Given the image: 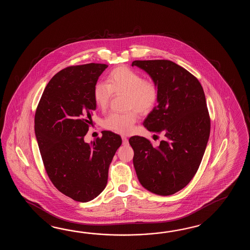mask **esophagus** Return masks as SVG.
<instances>
[{
    "mask_svg": "<svg viewBox=\"0 0 250 250\" xmlns=\"http://www.w3.org/2000/svg\"><path fill=\"white\" fill-rule=\"evenodd\" d=\"M123 138V145H127L128 144V140H127V138L125 137V136H123L122 137Z\"/></svg>",
    "mask_w": 250,
    "mask_h": 250,
    "instance_id": "esophagus-1",
    "label": "esophagus"
}]
</instances>
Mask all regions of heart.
I'll return each instance as SVG.
<instances>
[{"label":"heart","instance_id":"obj_1","mask_svg":"<svg viewBox=\"0 0 250 250\" xmlns=\"http://www.w3.org/2000/svg\"><path fill=\"white\" fill-rule=\"evenodd\" d=\"M94 100L102 110L106 109L112 94H125L123 113L112 112L104 122V127L119 134L131 132L138 120V112L146 114L156 105L159 98V87L150 80H144L143 75L127 67H117L107 75L106 83L98 82L94 87Z\"/></svg>","mask_w":250,"mask_h":250}]
</instances>
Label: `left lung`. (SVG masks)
<instances>
[{"label": "left lung", "instance_id": "obj_1", "mask_svg": "<svg viewBox=\"0 0 250 250\" xmlns=\"http://www.w3.org/2000/svg\"><path fill=\"white\" fill-rule=\"evenodd\" d=\"M159 87L157 105L144 121L153 132L163 133L158 146L143 137L128 142L141 185L169 196L180 191L197 173L210 135V117L202 85L195 76L168 60L134 61Z\"/></svg>", "mask_w": 250, "mask_h": 250}]
</instances>
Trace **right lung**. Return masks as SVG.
Masks as SVG:
<instances>
[{"mask_svg": "<svg viewBox=\"0 0 250 250\" xmlns=\"http://www.w3.org/2000/svg\"><path fill=\"white\" fill-rule=\"evenodd\" d=\"M108 65L69 66L49 81L35 115V133L49 179L65 196L88 202L106 187L108 170L122 138L104 131L88 144L84 137L96 110L94 87Z\"/></svg>", "mask_w": 250, "mask_h": 250, "instance_id": "1", "label": "right lung"}]
</instances>
